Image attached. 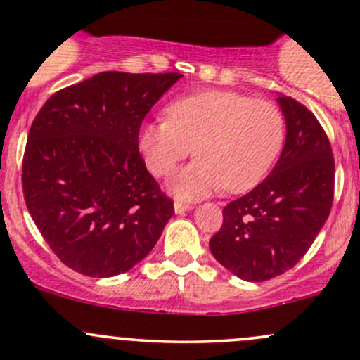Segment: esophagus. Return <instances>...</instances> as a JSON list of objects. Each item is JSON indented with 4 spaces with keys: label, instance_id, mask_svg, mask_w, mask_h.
Masks as SVG:
<instances>
[{
    "label": "esophagus",
    "instance_id": "esophagus-1",
    "mask_svg": "<svg viewBox=\"0 0 360 360\" xmlns=\"http://www.w3.org/2000/svg\"><path fill=\"white\" fill-rule=\"evenodd\" d=\"M191 205L189 203H183V201H176V203H174V212L176 213H184V212H188V210H191Z\"/></svg>",
    "mask_w": 360,
    "mask_h": 360
}]
</instances>
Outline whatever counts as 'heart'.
<instances>
[{"label":"heart","instance_id":"heart-1","mask_svg":"<svg viewBox=\"0 0 360 360\" xmlns=\"http://www.w3.org/2000/svg\"><path fill=\"white\" fill-rule=\"evenodd\" d=\"M167 120L141 128L138 145L150 172L169 177L191 153L171 188L198 200L224 188L243 193L259 183L282 150L285 121L274 102L234 90H201L176 98Z\"/></svg>","mask_w":360,"mask_h":360}]
</instances>
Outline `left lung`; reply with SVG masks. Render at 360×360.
Instances as JSON below:
<instances>
[{
    "label": "left lung",
    "instance_id": "1",
    "mask_svg": "<svg viewBox=\"0 0 360 360\" xmlns=\"http://www.w3.org/2000/svg\"><path fill=\"white\" fill-rule=\"evenodd\" d=\"M287 135L270 176L224 208L210 239L213 258L246 282H264L297 264L330 215L335 160L325 129L295 98L282 96Z\"/></svg>",
    "mask_w": 360,
    "mask_h": 360
}]
</instances>
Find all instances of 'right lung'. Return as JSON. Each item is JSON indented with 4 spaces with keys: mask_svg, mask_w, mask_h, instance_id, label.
I'll return each mask as SVG.
<instances>
[{
    "mask_svg": "<svg viewBox=\"0 0 360 360\" xmlns=\"http://www.w3.org/2000/svg\"><path fill=\"white\" fill-rule=\"evenodd\" d=\"M181 73L104 71L53 94L30 126L22 186L54 255L86 276L131 270L174 203L138 152L143 117Z\"/></svg>",
    "mask_w": 360,
    "mask_h": 360,
    "instance_id": "obj_1",
    "label": "right lung"
}]
</instances>
